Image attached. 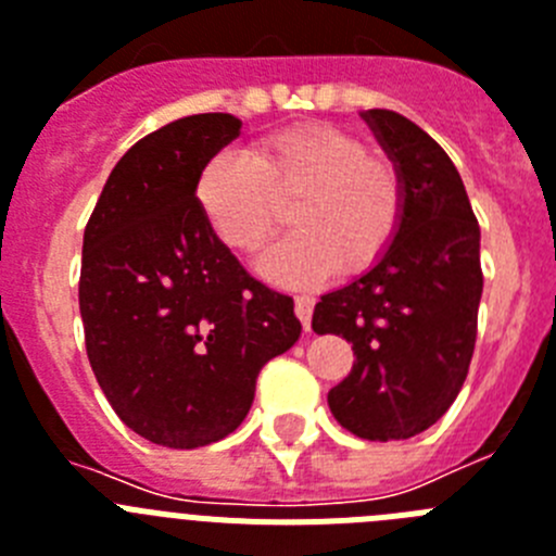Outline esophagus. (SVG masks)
Segmentation results:
<instances>
[{"mask_svg": "<svg viewBox=\"0 0 556 556\" xmlns=\"http://www.w3.org/2000/svg\"><path fill=\"white\" fill-rule=\"evenodd\" d=\"M312 312H314V298H308V294H298V298H294V314H298V320L303 323L306 331L308 326H312Z\"/></svg>", "mask_w": 556, "mask_h": 556, "instance_id": "1", "label": "esophagus"}]
</instances>
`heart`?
Here are the masks:
<instances>
[{
  "label": "heart",
  "mask_w": 556,
  "mask_h": 556,
  "mask_svg": "<svg viewBox=\"0 0 556 556\" xmlns=\"http://www.w3.org/2000/svg\"><path fill=\"white\" fill-rule=\"evenodd\" d=\"M194 198L233 253H255L278 233L292 203L294 233L258 262L281 287H312L337 269L365 273L390 250L404 219V184L387 159L333 125H294L223 150L203 164Z\"/></svg>",
  "instance_id": "1"
}]
</instances>
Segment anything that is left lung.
Here are the masks:
<instances>
[{"instance_id": "left-lung-1", "label": "left lung", "mask_w": 556, "mask_h": 556, "mask_svg": "<svg viewBox=\"0 0 556 556\" xmlns=\"http://www.w3.org/2000/svg\"><path fill=\"white\" fill-rule=\"evenodd\" d=\"M362 119L404 184L397 236L365 275L314 306L312 328L353 345L328 392L337 424L362 440H409L448 412L468 376L481 301L479 223L448 152L395 111Z\"/></svg>"}]
</instances>
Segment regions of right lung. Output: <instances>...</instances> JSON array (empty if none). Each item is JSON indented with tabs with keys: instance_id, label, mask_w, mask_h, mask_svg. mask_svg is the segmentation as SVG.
<instances>
[{
	"instance_id": "1",
	"label": "right lung",
	"mask_w": 556,
	"mask_h": 556,
	"mask_svg": "<svg viewBox=\"0 0 556 556\" xmlns=\"http://www.w3.org/2000/svg\"><path fill=\"white\" fill-rule=\"evenodd\" d=\"M239 130L230 113H198L136 141L83 233L91 370L122 424L166 448L239 429L262 367L301 337L292 298L244 273L194 198L203 164Z\"/></svg>"
}]
</instances>
